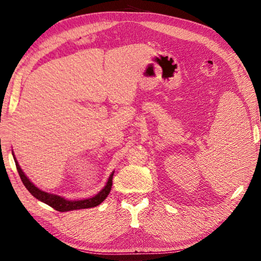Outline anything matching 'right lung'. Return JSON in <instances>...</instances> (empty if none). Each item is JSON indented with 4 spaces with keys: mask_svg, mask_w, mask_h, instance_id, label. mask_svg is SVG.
<instances>
[{
    "mask_svg": "<svg viewBox=\"0 0 261 261\" xmlns=\"http://www.w3.org/2000/svg\"><path fill=\"white\" fill-rule=\"evenodd\" d=\"M13 159H15V163L17 166V170L19 172V175L21 177V180L24 184V186L27 188V190L38 200H40L41 202H43L47 205H49L50 207H53L54 210H56L58 212H68V211H75V210H84V208H91V207H95L99 205L101 202L105 201V199L108 197V195L110 194L112 188V179H113V174L114 171L110 174L108 182L106 184V186L99 191L97 195H95L92 198L89 199H85V200H65L64 198L54 195V194H48L46 191H43L39 189L38 187H36L31 181L29 177L25 175V173L22 171L18 161L16 160L15 154L12 153Z\"/></svg>",
    "mask_w": 261,
    "mask_h": 261,
    "instance_id": "add662e5",
    "label": "right lung"
}]
</instances>
